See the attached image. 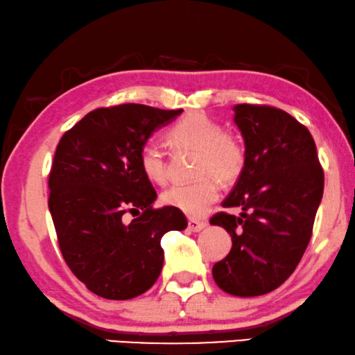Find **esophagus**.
<instances>
[{
  "instance_id": "34e87169",
  "label": "esophagus",
  "mask_w": 355,
  "mask_h": 355,
  "mask_svg": "<svg viewBox=\"0 0 355 355\" xmlns=\"http://www.w3.org/2000/svg\"><path fill=\"white\" fill-rule=\"evenodd\" d=\"M205 226H207V221H202V220H196V218H189L188 220V230L193 231V232H199L202 231Z\"/></svg>"
}]
</instances>
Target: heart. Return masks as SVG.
<instances>
[{
	"label": "heart",
	"instance_id": "obj_1",
	"mask_svg": "<svg viewBox=\"0 0 355 355\" xmlns=\"http://www.w3.org/2000/svg\"><path fill=\"white\" fill-rule=\"evenodd\" d=\"M167 139L175 148L198 151L196 172L211 171L223 182L241 175L245 151L234 137L223 134V127L202 113H191L173 124ZM140 168L153 183L167 182V161L162 148L146 144L140 151ZM220 196V183L211 174L200 175L196 182L173 184L162 193V200L189 216L204 215Z\"/></svg>",
	"mask_w": 355,
	"mask_h": 355
}]
</instances>
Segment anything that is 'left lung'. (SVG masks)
I'll list each match as a JSON object with an SVG mask.
<instances>
[{
	"label": "left lung",
	"mask_w": 355,
	"mask_h": 355,
	"mask_svg": "<svg viewBox=\"0 0 355 355\" xmlns=\"http://www.w3.org/2000/svg\"><path fill=\"white\" fill-rule=\"evenodd\" d=\"M232 110L245 164L221 205L242 211L211 216L210 225L232 241L211 274L223 292L247 298L272 292L298 266L324 194V171L313 135L293 116L263 105Z\"/></svg>",
	"instance_id": "1"
}]
</instances>
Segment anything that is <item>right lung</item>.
<instances>
[{
    "label": "right lung",
    "mask_w": 355,
    "mask_h": 355,
    "mask_svg": "<svg viewBox=\"0 0 355 355\" xmlns=\"http://www.w3.org/2000/svg\"><path fill=\"white\" fill-rule=\"evenodd\" d=\"M183 110L139 103L98 108L65 132L49 175V211L68 268L95 295L130 300L159 277L162 236L183 231L182 210L153 209L157 194L140 168L150 137ZM129 209L139 216L123 221Z\"/></svg>",
    "instance_id": "obj_1"
}]
</instances>
